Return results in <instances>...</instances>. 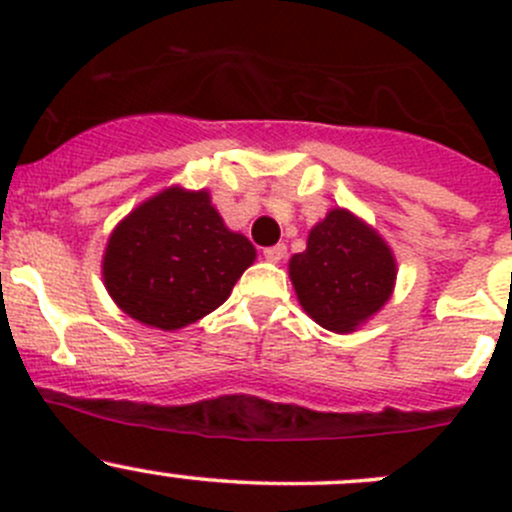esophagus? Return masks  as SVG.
Masks as SVG:
<instances>
[{
  "label": "esophagus",
  "mask_w": 512,
  "mask_h": 512,
  "mask_svg": "<svg viewBox=\"0 0 512 512\" xmlns=\"http://www.w3.org/2000/svg\"><path fill=\"white\" fill-rule=\"evenodd\" d=\"M287 257V247L285 245H275V247H267L265 250V260L267 262H282Z\"/></svg>",
  "instance_id": "esophagus-1"
}]
</instances>
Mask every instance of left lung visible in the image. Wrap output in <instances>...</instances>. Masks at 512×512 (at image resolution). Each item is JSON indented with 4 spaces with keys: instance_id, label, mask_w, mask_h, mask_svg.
<instances>
[{
    "instance_id": "1",
    "label": "left lung",
    "mask_w": 512,
    "mask_h": 512,
    "mask_svg": "<svg viewBox=\"0 0 512 512\" xmlns=\"http://www.w3.org/2000/svg\"><path fill=\"white\" fill-rule=\"evenodd\" d=\"M389 242L347 208H332L309 230L307 250L289 260V280L304 312L337 334L356 332L394 294Z\"/></svg>"
}]
</instances>
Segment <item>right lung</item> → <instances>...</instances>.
Listing matches in <instances>:
<instances>
[{
    "label": "right lung",
    "instance_id": "right-lung-1",
    "mask_svg": "<svg viewBox=\"0 0 512 512\" xmlns=\"http://www.w3.org/2000/svg\"><path fill=\"white\" fill-rule=\"evenodd\" d=\"M255 257L252 242L220 218L208 190L170 185L113 227L101 275L123 314L175 332L215 312Z\"/></svg>",
    "mask_w": 512,
    "mask_h": 512
}]
</instances>
